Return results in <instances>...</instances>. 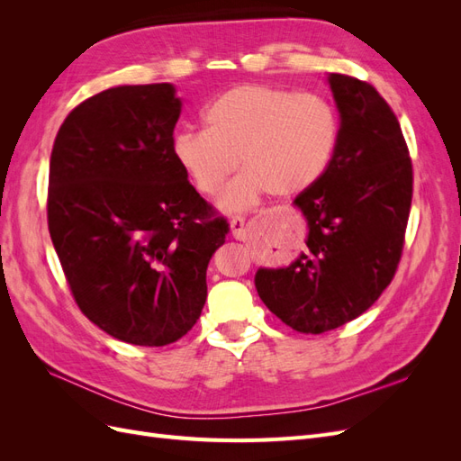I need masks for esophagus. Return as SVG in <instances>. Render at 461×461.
I'll use <instances>...</instances> for the list:
<instances>
[{
  "label": "esophagus",
  "mask_w": 461,
  "mask_h": 461,
  "mask_svg": "<svg viewBox=\"0 0 461 461\" xmlns=\"http://www.w3.org/2000/svg\"><path fill=\"white\" fill-rule=\"evenodd\" d=\"M230 234L236 240H244L246 239V225L242 217H232L230 219Z\"/></svg>",
  "instance_id": "obj_1"
}]
</instances>
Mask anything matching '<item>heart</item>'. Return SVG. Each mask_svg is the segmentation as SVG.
<instances>
[{
  "mask_svg": "<svg viewBox=\"0 0 461 461\" xmlns=\"http://www.w3.org/2000/svg\"><path fill=\"white\" fill-rule=\"evenodd\" d=\"M205 129L173 138V156L202 196H217L236 167L244 173L221 200L229 212L265 192L288 198L325 175L340 138V115L327 97L248 82L219 94L203 111Z\"/></svg>",
  "mask_w": 461,
  "mask_h": 461,
  "instance_id": "b5f03b06",
  "label": "heart"
}]
</instances>
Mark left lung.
<instances>
[{
	"instance_id": "left-lung-1",
	"label": "left lung",
	"mask_w": 461,
	"mask_h": 461,
	"mask_svg": "<svg viewBox=\"0 0 461 461\" xmlns=\"http://www.w3.org/2000/svg\"><path fill=\"white\" fill-rule=\"evenodd\" d=\"M340 138L325 175L294 203L308 252L286 269H259L263 303L303 334L339 329L379 300L402 258L411 207V158L393 107L369 82L332 73Z\"/></svg>"
}]
</instances>
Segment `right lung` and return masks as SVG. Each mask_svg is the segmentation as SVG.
Instances as JSON below:
<instances>
[{"mask_svg":"<svg viewBox=\"0 0 461 461\" xmlns=\"http://www.w3.org/2000/svg\"><path fill=\"white\" fill-rule=\"evenodd\" d=\"M178 117L167 82L109 88L67 115L51 149L48 229L71 294L136 346L196 325L207 263L230 230L173 156Z\"/></svg>","mask_w":461,"mask_h":461,"instance_id":"right-lung-1","label":"right lung"}]
</instances>
